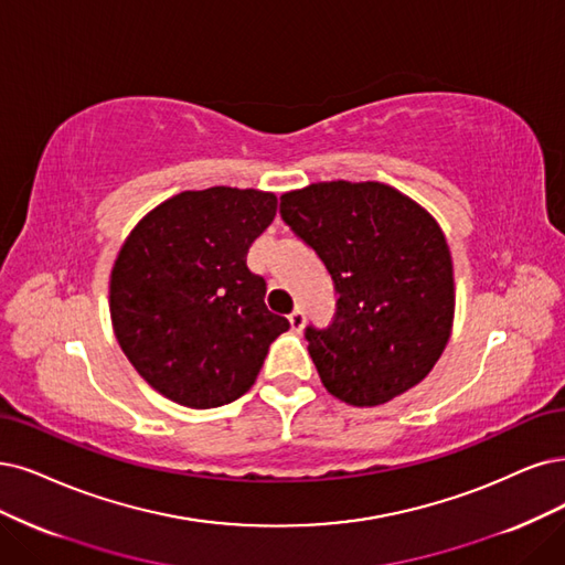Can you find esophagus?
I'll return each mask as SVG.
<instances>
[{"label":"esophagus","mask_w":565,"mask_h":565,"mask_svg":"<svg viewBox=\"0 0 565 565\" xmlns=\"http://www.w3.org/2000/svg\"><path fill=\"white\" fill-rule=\"evenodd\" d=\"M288 321H290V328H294L296 332H300V330L305 328V309H302V307H296L294 311H290Z\"/></svg>","instance_id":"1"}]
</instances>
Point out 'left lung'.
Instances as JSON below:
<instances>
[{"label":"left lung","instance_id":"left-lung-1","mask_svg":"<svg viewBox=\"0 0 565 565\" xmlns=\"http://www.w3.org/2000/svg\"><path fill=\"white\" fill-rule=\"evenodd\" d=\"M279 214L340 296L328 328H305L328 393L374 407L419 384L454 323V267L437 221L377 181L311 183L284 193Z\"/></svg>","mask_w":565,"mask_h":565}]
</instances>
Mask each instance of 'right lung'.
Instances as JSON below:
<instances>
[{
	"instance_id": "1",
	"label": "right lung",
	"mask_w": 565,
	"mask_h": 565,
	"mask_svg": "<svg viewBox=\"0 0 565 565\" xmlns=\"http://www.w3.org/2000/svg\"><path fill=\"white\" fill-rule=\"evenodd\" d=\"M275 214L277 195L254 188L185 191L120 246L109 286L116 340L164 398L193 409L237 401L290 328L267 309V284L246 265Z\"/></svg>"
}]
</instances>
